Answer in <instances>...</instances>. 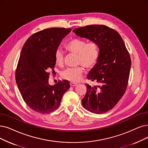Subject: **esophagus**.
Here are the masks:
<instances>
[{"label":"esophagus","instance_id":"34e87169","mask_svg":"<svg viewBox=\"0 0 148 148\" xmlns=\"http://www.w3.org/2000/svg\"><path fill=\"white\" fill-rule=\"evenodd\" d=\"M70 86H71V87H74V86H77V84H76V83H75V82H70Z\"/></svg>","mask_w":148,"mask_h":148}]
</instances>
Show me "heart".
Returning a JSON list of instances; mask_svg holds the SVG:
<instances>
[{"label":"heart","mask_w":148,"mask_h":148,"mask_svg":"<svg viewBox=\"0 0 148 148\" xmlns=\"http://www.w3.org/2000/svg\"><path fill=\"white\" fill-rule=\"evenodd\" d=\"M66 47L69 51L78 55L77 64L82 65L87 69H90L97 64L99 57V48L96 42H90L87 44L83 40L72 39L66 44ZM55 61L58 66H63L64 55L62 50L58 49L56 50ZM82 66H79L64 70L61 73L62 78L72 82L80 81L84 72Z\"/></svg>","instance_id":"obj_1"}]
</instances>
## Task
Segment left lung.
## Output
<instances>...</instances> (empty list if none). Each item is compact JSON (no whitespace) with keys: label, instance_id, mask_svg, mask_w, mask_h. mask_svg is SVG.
<instances>
[{"label":"left lung","instance_id":"left-lung-1","mask_svg":"<svg viewBox=\"0 0 148 148\" xmlns=\"http://www.w3.org/2000/svg\"><path fill=\"white\" fill-rule=\"evenodd\" d=\"M73 32L96 42L99 50L97 63L87 77L98 85L87 84L82 105L92 113H106L115 107L125 93L131 67L129 52L120 34L106 25H87L75 28Z\"/></svg>","mask_w":148,"mask_h":148}]
</instances>
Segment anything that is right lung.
I'll use <instances>...</instances> for the list:
<instances>
[{"instance_id":"1","label":"right lung","mask_w":148,"mask_h":148,"mask_svg":"<svg viewBox=\"0 0 148 148\" xmlns=\"http://www.w3.org/2000/svg\"><path fill=\"white\" fill-rule=\"evenodd\" d=\"M70 28H50L32 34L23 45L16 71V82L29 108L49 114L60 107L63 95L70 88L67 80L49 83V73L55 66V53Z\"/></svg>"}]
</instances>
